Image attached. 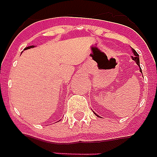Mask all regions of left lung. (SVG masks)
I'll list each match as a JSON object with an SVG mask.
<instances>
[{
    "instance_id": "obj_1",
    "label": "left lung",
    "mask_w": 157,
    "mask_h": 157,
    "mask_svg": "<svg viewBox=\"0 0 157 157\" xmlns=\"http://www.w3.org/2000/svg\"><path fill=\"white\" fill-rule=\"evenodd\" d=\"M132 50L133 54H134V56H132V60L135 61V62H136V64H137V65H138L139 67H140V60H139V55H138V54H137V53H136L135 49H132ZM140 72H141V73H142V72H141V67H140ZM95 114H96V113H95ZM96 115H97V114H96ZM97 116H98V115H97Z\"/></svg>"
}]
</instances>
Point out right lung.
Instances as JSON below:
<instances>
[{
	"label": "right lung",
	"instance_id": "add662e5",
	"mask_svg": "<svg viewBox=\"0 0 157 157\" xmlns=\"http://www.w3.org/2000/svg\"><path fill=\"white\" fill-rule=\"evenodd\" d=\"M33 47H35V45H30V46H28V47H26V48H25V49H31V48H33Z\"/></svg>",
	"mask_w": 157,
	"mask_h": 157
}]
</instances>
